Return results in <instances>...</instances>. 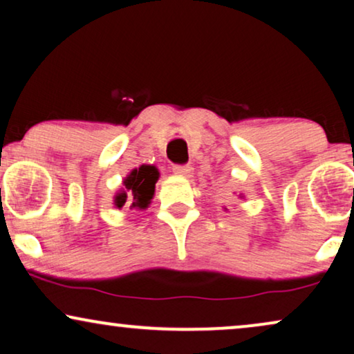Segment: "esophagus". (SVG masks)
I'll use <instances>...</instances> for the list:
<instances>
[{
    "mask_svg": "<svg viewBox=\"0 0 354 354\" xmlns=\"http://www.w3.org/2000/svg\"><path fill=\"white\" fill-rule=\"evenodd\" d=\"M193 169L190 166H174V174L180 177H190Z\"/></svg>",
    "mask_w": 354,
    "mask_h": 354,
    "instance_id": "obj_1",
    "label": "esophagus"
}]
</instances>
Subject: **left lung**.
Here are the masks:
<instances>
[{
	"mask_svg": "<svg viewBox=\"0 0 354 354\" xmlns=\"http://www.w3.org/2000/svg\"><path fill=\"white\" fill-rule=\"evenodd\" d=\"M239 198H245V196H243V193H240ZM224 211H229V209H227V207H224Z\"/></svg>",
	"mask_w": 354,
	"mask_h": 354,
	"instance_id": "8db88e82",
	"label": "left lung"
}]
</instances>
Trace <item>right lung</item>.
Masks as SVG:
<instances>
[{"label": "right lung", "instance_id": "right-lung-1", "mask_svg": "<svg viewBox=\"0 0 354 354\" xmlns=\"http://www.w3.org/2000/svg\"><path fill=\"white\" fill-rule=\"evenodd\" d=\"M158 178V167L151 164H142L140 167L132 169L129 176L124 177L122 188L114 195V207L122 209L124 206H129L130 209H147L151 205Z\"/></svg>", "mask_w": 354, "mask_h": 354}]
</instances>
